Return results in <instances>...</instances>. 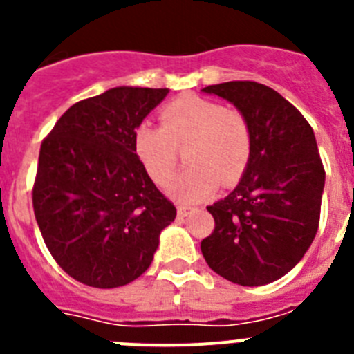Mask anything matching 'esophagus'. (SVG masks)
Instances as JSON below:
<instances>
[{
  "label": "esophagus",
  "instance_id": "1",
  "mask_svg": "<svg viewBox=\"0 0 354 354\" xmlns=\"http://www.w3.org/2000/svg\"><path fill=\"white\" fill-rule=\"evenodd\" d=\"M193 211H195V209L187 207V205H179V207H177V214H179L180 218H184V216H187L189 212H193Z\"/></svg>",
  "mask_w": 354,
  "mask_h": 354
}]
</instances>
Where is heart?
<instances>
[{"label": "heart", "instance_id": "1", "mask_svg": "<svg viewBox=\"0 0 354 354\" xmlns=\"http://www.w3.org/2000/svg\"><path fill=\"white\" fill-rule=\"evenodd\" d=\"M161 124L145 122L134 131V150L156 184L167 186L186 149L189 167L171 184V195L198 202L218 186L239 179L252 152V131L237 109L207 97L183 95L161 109Z\"/></svg>", "mask_w": 354, "mask_h": 354}]
</instances>
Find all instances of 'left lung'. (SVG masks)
<instances>
[{
  "instance_id": "8db88e82",
  "label": "left lung",
  "mask_w": 354,
  "mask_h": 354,
  "mask_svg": "<svg viewBox=\"0 0 354 354\" xmlns=\"http://www.w3.org/2000/svg\"><path fill=\"white\" fill-rule=\"evenodd\" d=\"M232 102L252 131L239 184L209 205L214 230L200 250L214 273L257 287L289 273L319 228L324 167L306 118L277 90L255 81L205 86Z\"/></svg>"
}]
</instances>
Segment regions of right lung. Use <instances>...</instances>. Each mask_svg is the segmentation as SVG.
Here are the masks:
<instances>
[{
	"label": "right lung",
	"instance_id": "add662e5",
	"mask_svg": "<svg viewBox=\"0 0 354 354\" xmlns=\"http://www.w3.org/2000/svg\"><path fill=\"white\" fill-rule=\"evenodd\" d=\"M168 88L117 86L72 104L40 145L33 211L62 270L97 289L149 270L175 205L134 150V131Z\"/></svg>",
	"mask_w": 354,
	"mask_h": 354
}]
</instances>
